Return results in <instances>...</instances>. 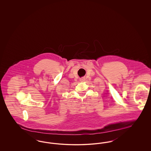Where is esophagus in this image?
Listing matches in <instances>:
<instances>
[{
	"instance_id": "1",
	"label": "esophagus",
	"mask_w": 151,
	"mask_h": 151,
	"mask_svg": "<svg viewBox=\"0 0 151 151\" xmlns=\"http://www.w3.org/2000/svg\"><path fill=\"white\" fill-rule=\"evenodd\" d=\"M85 80H86V79H85V78H80V80L81 81H82V82H83V81H84Z\"/></svg>"
}]
</instances>
